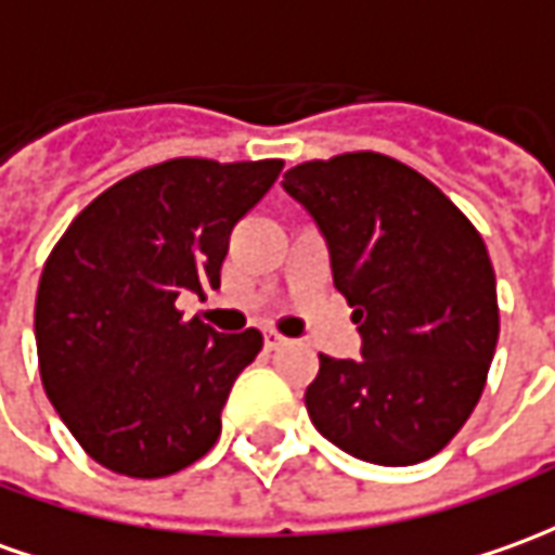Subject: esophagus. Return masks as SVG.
Wrapping results in <instances>:
<instances>
[{"label":"esophagus","instance_id":"1","mask_svg":"<svg viewBox=\"0 0 555 555\" xmlns=\"http://www.w3.org/2000/svg\"><path fill=\"white\" fill-rule=\"evenodd\" d=\"M285 343H288V340H285L282 334H276V331H267V334H263V346H267L270 352H276V349H282Z\"/></svg>","mask_w":555,"mask_h":555}]
</instances>
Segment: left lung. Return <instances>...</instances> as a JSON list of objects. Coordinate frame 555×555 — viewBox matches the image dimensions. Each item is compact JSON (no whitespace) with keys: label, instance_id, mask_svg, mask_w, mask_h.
Returning <instances> with one entry per match:
<instances>
[{"label":"left lung","instance_id":"left-lung-1","mask_svg":"<svg viewBox=\"0 0 555 555\" xmlns=\"http://www.w3.org/2000/svg\"><path fill=\"white\" fill-rule=\"evenodd\" d=\"M325 236L361 358L319 356L307 410L361 462L416 465L477 406L499 343L495 270L480 233L416 169L356 151L282 179Z\"/></svg>","mask_w":555,"mask_h":555}]
</instances>
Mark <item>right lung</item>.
I'll return each instance as SVG.
<instances>
[{"mask_svg": "<svg viewBox=\"0 0 555 555\" xmlns=\"http://www.w3.org/2000/svg\"><path fill=\"white\" fill-rule=\"evenodd\" d=\"M279 172L282 160H167L112 184L54 246L36 297L41 386L93 462L154 480L215 447L263 337L184 322L176 304L221 285L230 230Z\"/></svg>", "mask_w": 555, "mask_h": 555, "instance_id": "1", "label": "right lung"}]
</instances>
